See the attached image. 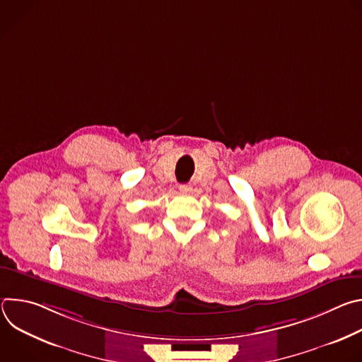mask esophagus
<instances>
[{"label": "esophagus", "instance_id": "1", "mask_svg": "<svg viewBox=\"0 0 362 362\" xmlns=\"http://www.w3.org/2000/svg\"><path fill=\"white\" fill-rule=\"evenodd\" d=\"M179 190L183 192V193H187V192L192 190V186H190V185H180V186H179Z\"/></svg>", "mask_w": 362, "mask_h": 362}]
</instances>
